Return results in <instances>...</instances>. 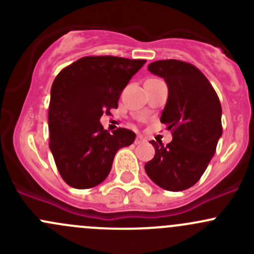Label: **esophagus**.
<instances>
[{"mask_svg":"<svg viewBox=\"0 0 254 254\" xmlns=\"http://www.w3.org/2000/svg\"><path fill=\"white\" fill-rule=\"evenodd\" d=\"M145 142V140L142 139V137H136V140H135V145H141V143Z\"/></svg>","mask_w":254,"mask_h":254,"instance_id":"1","label":"esophagus"}]
</instances>
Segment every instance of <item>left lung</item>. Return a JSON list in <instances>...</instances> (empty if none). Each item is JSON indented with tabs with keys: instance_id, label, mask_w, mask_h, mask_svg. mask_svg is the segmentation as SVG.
Here are the masks:
<instances>
[{
	"instance_id": "obj_1",
	"label": "left lung",
	"mask_w": 254,
	"mask_h": 254,
	"mask_svg": "<svg viewBox=\"0 0 254 254\" xmlns=\"http://www.w3.org/2000/svg\"><path fill=\"white\" fill-rule=\"evenodd\" d=\"M148 71L165 78L168 99L161 123L172 131L167 145L150 141L155 157L145 165L151 181L171 191L193 187L205 172L222 135L221 104L204 73L181 60H160Z\"/></svg>"
}]
</instances>
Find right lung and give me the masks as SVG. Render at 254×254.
<instances>
[{
    "label": "right lung",
    "instance_id": "obj_1",
    "mask_svg": "<svg viewBox=\"0 0 254 254\" xmlns=\"http://www.w3.org/2000/svg\"><path fill=\"white\" fill-rule=\"evenodd\" d=\"M145 63L118 56H84L54 79L49 147L59 173L72 188L102 183L111 172L117 151L134 142V131L119 127L109 134L99 119L118 108L123 89Z\"/></svg>",
    "mask_w": 254,
    "mask_h": 254
}]
</instances>
